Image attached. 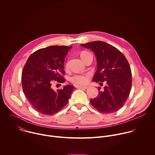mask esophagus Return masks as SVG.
Here are the masks:
<instances>
[{
	"mask_svg": "<svg viewBox=\"0 0 155 155\" xmlns=\"http://www.w3.org/2000/svg\"><path fill=\"white\" fill-rule=\"evenodd\" d=\"M77 88H79V89H82V90H86L87 88V86H76Z\"/></svg>",
	"mask_w": 155,
	"mask_h": 155,
	"instance_id": "esophagus-1",
	"label": "esophagus"
}]
</instances>
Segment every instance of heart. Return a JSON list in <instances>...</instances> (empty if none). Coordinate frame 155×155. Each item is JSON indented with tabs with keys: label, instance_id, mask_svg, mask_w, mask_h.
<instances>
[{
	"label": "heart",
	"instance_id": "obj_1",
	"mask_svg": "<svg viewBox=\"0 0 155 155\" xmlns=\"http://www.w3.org/2000/svg\"><path fill=\"white\" fill-rule=\"evenodd\" d=\"M87 52L84 51L81 54V56ZM65 67H68V64L65 65ZM89 80V75L87 74H75L71 78V81L75 84H84L87 83Z\"/></svg>",
	"mask_w": 155,
	"mask_h": 155
}]
</instances>
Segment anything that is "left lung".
Wrapping results in <instances>:
<instances>
[{"label":"left lung","instance_id":"1","mask_svg":"<svg viewBox=\"0 0 155 155\" xmlns=\"http://www.w3.org/2000/svg\"><path fill=\"white\" fill-rule=\"evenodd\" d=\"M81 45L96 54L97 70L93 80L100 84L104 81L107 83L104 90L90 100L91 104L104 114L117 112L125 104L131 90L132 73L127 59L117 48L102 41Z\"/></svg>","mask_w":155,"mask_h":155}]
</instances>
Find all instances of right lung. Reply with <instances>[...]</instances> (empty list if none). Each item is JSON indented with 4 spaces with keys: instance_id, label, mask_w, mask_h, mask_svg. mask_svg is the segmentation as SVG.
Returning <instances> with one entry per match:
<instances>
[{
    "instance_id": "1",
    "label": "right lung",
    "mask_w": 155,
    "mask_h": 155,
    "mask_svg": "<svg viewBox=\"0 0 155 155\" xmlns=\"http://www.w3.org/2000/svg\"><path fill=\"white\" fill-rule=\"evenodd\" d=\"M68 46H50L33 53L28 59L22 72L23 92L32 107L41 114L53 115L68 104L74 86L54 90L51 84L64 83V62Z\"/></svg>"
}]
</instances>
